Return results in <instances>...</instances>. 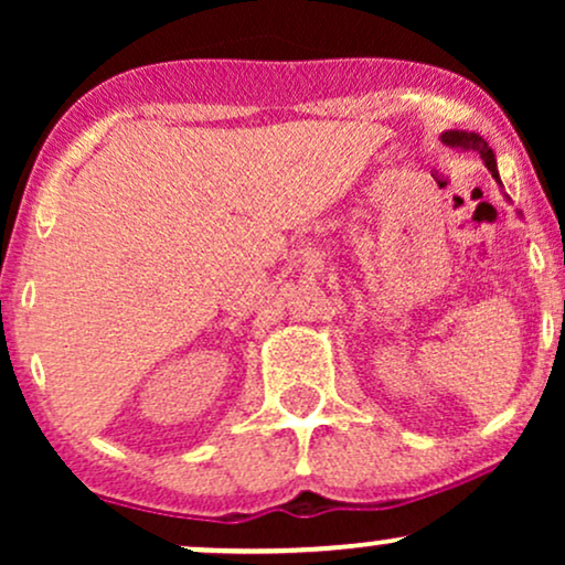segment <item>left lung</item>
<instances>
[{
  "label": "left lung",
  "mask_w": 565,
  "mask_h": 565,
  "mask_svg": "<svg viewBox=\"0 0 565 565\" xmlns=\"http://www.w3.org/2000/svg\"><path fill=\"white\" fill-rule=\"evenodd\" d=\"M440 142H444V146L454 148V151H476L478 157L483 159V164L489 167L491 178H494L497 183L502 185V180H499V172H497L494 151H491L489 142H486L481 135H478V132H465V129H449V132L440 135Z\"/></svg>",
  "instance_id": "obj_1"
}]
</instances>
